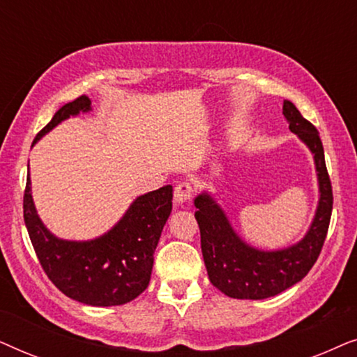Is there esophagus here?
Listing matches in <instances>:
<instances>
[{
  "label": "esophagus",
  "mask_w": 357,
  "mask_h": 357,
  "mask_svg": "<svg viewBox=\"0 0 357 357\" xmlns=\"http://www.w3.org/2000/svg\"><path fill=\"white\" fill-rule=\"evenodd\" d=\"M192 195H193V188H192V185H190L188 182L178 183L177 187H175V190H174V198H175V202H177L178 204L187 203L188 199L192 198Z\"/></svg>",
  "instance_id": "obj_1"
}]
</instances>
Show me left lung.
<instances>
[{
	"instance_id": "left-lung-1",
	"label": "left lung",
	"mask_w": 357,
	"mask_h": 357,
	"mask_svg": "<svg viewBox=\"0 0 357 357\" xmlns=\"http://www.w3.org/2000/svg\"><path fill=\"white\" fill-rule=\"evenodd\" d=\"M282 115L292 133L299 136L314 154L319 178V206L302 241L281 250H260L237 236L226 213L211 195L203 192L195 198V218L199 226L203 260L209 281L234 299H266L294 286L314 266L328 232L333 192L319 131L289 100H284Z\"/></svg>"
}]
</instances>
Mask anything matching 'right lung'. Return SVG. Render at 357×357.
Masks as SVG:
<instances>
[{"label": "right lung", "instance_id": "obj_1", "mask_svg": "<svg viewBox=\"0 0 357 357\" xmlns=\"http://www.w3.org/2000/svg\"><path fill=\"white\" fill-rule=\"evenodd\" d=\"M89 110L91 100L86 96L63 105L33 144L63 120ZM170 211L172 185H165L136 198L104 236L82 242L63 241L38 218L29 177L24 192V221L43 271L63 294L94 307L126 304L148 287L154 250Z\"/></svg>", "mask_w": 357, "mask_h": 357}]
</instances>
